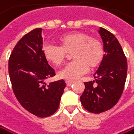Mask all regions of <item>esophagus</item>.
I'll return each instance as SVG.
<instances>
[{
    "label": "esophagus",
    "instance_id": "1",
    "mask_svg": "<svg viewBox=\"0 0 134 134\" xmlns=\"http://www.w3.org/2000/svg\"><path fill=\"white\" fill-rule=\"evenodd\" d=\"M73 84V81H66V85H67V86H70V85H72Z\"/></svg>",
    "mask_w": 134,
    "mask_h": 134
}]
</instances>
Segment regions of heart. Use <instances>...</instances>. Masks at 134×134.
Returning <instances> with one entry per match:
<instances>
[{
  "mask_svg": "<svg viewBox=\"0 0 134 134\" xmlns=\"http://www.w3.org/2000/svg\"><path fill=\"white\" fill-rule=\"evenodd\" d=\"M60 46L46 44L43 46L44 59L50 64L61 65L72 53L73 62L58 72V77L73 81L90 69L97 68L103 61L104 48L99 39L85 32H74L59 37Z\"/></svg>",
  "mask_w": 134,
  "mask_h": 134,
  "instance_id": "1",
  "label": "heart"
}]
</instances>
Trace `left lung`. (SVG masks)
I'll return each instance as SVG.
<instances>
[{"mask_svg":"<svg viewBox=\"0 0 134 134\" xmlns=\"http://www.w3.org/2000/svg\"><path fill=\"white\" fill-rule=\"evenodd\" d=\"M99 33L105 53L94 75L95 81L84 83L85 90L80 97L83 107L93 113L109 110L118 103L127 76L126 57L118 39L103 28Z\"/></svg>","mask_w":134,"mask_h":134,"instance_id":"1","label":"left lung"}]
</instances>
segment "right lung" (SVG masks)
I'll use <instances>...</instances> for the list:
<instances>
[{"mask_svg":"<svg viewBox=\"0 0 134 134\" xmlns=\"http://www.w3.org/2000/svg\"><path fill=\"white\" fill-rule=\"evenodd\" d=\"M41 28L32 29L20 40L9 60L13 91L27 111L39 118L57 110L66 84L59 80L46 85L44 81L56 75L43 55Z\"/></svg>","mask_w":134,"mask_h":134,"instance_id":"obj_1","label":"right lung"}]
</instances>
